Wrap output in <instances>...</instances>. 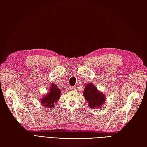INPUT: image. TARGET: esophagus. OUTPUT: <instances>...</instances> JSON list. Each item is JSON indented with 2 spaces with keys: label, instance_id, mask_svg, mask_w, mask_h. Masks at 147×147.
<instances>
[{
  "label": "esophagus",
  "instance_id": "1",
  "mask_svg": "<svg viewBox=\"0 0 147 147\" xmlns=\"http://www.w3.org/2000/svg\"><path fill=\"white\" fill-rule=\"evenodd\" d=\"M70 90H71V91H75V90H76V88L74 87V86L70 87Z\"/></svg>",
  "mask_w": 147,
  "mask_h": 147
}]
</instances>
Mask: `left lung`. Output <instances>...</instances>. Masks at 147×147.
Here are the masks:
<instances>
[{"label": "left lung", "mask_w": 147, "mask_h": 147, "mask_svg": "<svg viewBox=\"0 0 147 147\" xmlns=\"http://www.w3.org/2000/svg\"><path fill=\"white\" fill-rule=\"evenodd\" d=\"M83 93L88 106L92 109L100 108L107 99L104 93L97 90L95 85L91 83L85 84Z\"/></svg>", "instance_id": "left-lung-1"}]
</instances>
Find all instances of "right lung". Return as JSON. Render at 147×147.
<instances>
[{"mask_svg":"<svg viewBox=\"0 0 147 147\" xmlns=\"http://www.w3.org/2000/svg\"><path fill=\"white\" fill-rule=\"evenodd\" d=\"M61 90L55 84H51L49 88L48 92L41 97L40 102L46 108L53 109L59 100Z\"/></svg>","mask_w":147,"mask_h":147,"instance_id":"right-lung-1","label":"right lung"}]
</instances>
